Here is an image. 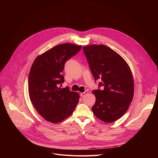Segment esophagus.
<instances>
[{"instance_id": "obj_1", "label": "esophagus", "mask_w": 158, "mask_h": 158, "mask_svg": "<svg viewBox=\"0 0 158 158\" xmlns=\"http://www.w3.org/2000/svg\"><path fill=\"white\" fill-rule=\"evenodd\" d=\"M87 94H88V91H85L84 92V93H81L80 94V96H81V97H84V96H86Z\"/></svg>"}]
</instances>
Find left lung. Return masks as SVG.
Listing matches in <instances>:
<instances>
[{
  "label": "left lung",
  "instance_id": "8db88e82",
  "mask_svg": "<svg viewBox=\"0 0 158 158\" xmlns=\"http://www.w3.org/2000/svg\"><path fill=\"white\" fill-rule=\"evenodd\" d=\"M83 50L95 81L101 79L99 87L103 88L93 91L96 96L93 113L105 123L114 122L125 114L133 98L130 67L119 54L104 45H89Z\"/></svg>",
  "mask_w": 158,
  "mask_h": 158
}]
</instances>
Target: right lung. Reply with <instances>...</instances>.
<instances>
[{
	"label": "right lung",
	"instance_id": "add662e5",
	"mask_svg": "<svg viewBox=\"0 0 158 158\" xmlns=\"http://www.w3.org/2000/svg\"><path fill=\"white\" fill-rule=\"evenodd\" d=\"M81 48L69 43L57 45L37 56L32 65L28 81L30 99L49 122L56 124L69 117L79 102L77 93L58 85L64 81L62 73L65 62Z\"/></svg>",
	"mask_w": 158,
	"mask_h": 158
}]
</instances>
